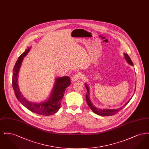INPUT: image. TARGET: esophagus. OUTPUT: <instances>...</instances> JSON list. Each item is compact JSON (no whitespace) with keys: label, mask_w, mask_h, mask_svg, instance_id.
<instances>
[{"label":"esophagus","mask_w":149,"mask_h":149,"mask_svg":"<svg viewBox=\"0 0 149 149\" xmlns=\"http://www.w3.org/2000/svg\"><path fill=\"white\" fill-rule=\"evenodd\" d=\"M80 78V75L78 74H75L74 75H72V78H71V81L72 82L76 81L77 80H78V79Z\"/></svg>","instance_id":"1"}]
</instances>
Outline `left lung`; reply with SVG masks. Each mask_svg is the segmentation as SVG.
Segmentation results:
<instances>
[{
	"mask_svg": "<svg viewBox=\"0 0 149 149\" xmlns=\"http://www.w3.org/2000/svg\"><path fill=\"white\" fill-rule=\"evenodd\" d=\"M124 57H125V59H126L128 64L131 65V66H134L133 63L131 61L130 57L127 54L124 53ZM85 86L86 89V91H87V93L86 94V103H87L88 106L89 107V108L92 109L93 112L94 113L97 114L98 115L103 116H112V115H114V114L117 113V112H118L125 106H126L127 104L131 100V99H130L123 106L121 107L120 108H117V109H107V108L106 109H102V108H98L93 104V103L92 102L91 99L89 86L86 83H85Z\"/></svg>",
	"mask_w": 149,
	"mask_h": 149,
	"instance_id": "left-lung-1",
	"label": "left lung"
}]
</instances>
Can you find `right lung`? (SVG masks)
<instances>
[{"label": "right lung", "mask_w": 149, "mask_h": 149, "mask_svg": "<svg viewBox=\"0 0 149 149\" xmlns=\"http://www.w3.org/2000/svg\"><path fill=\"white\" fill-rule=\"evenodd\" d=\"M29 47L18 57L14 65L12 77V85L15 95L18 101L31 112L42 116H50L55 113L60 108L61 101L64 97L66 88L70 85V78L68 76L55 78V83L48 99L40 103L29 101L22 94L18 84V73L23 58L31 50Z\"/></svg>", "instance_id": "1"}]
</instances>
